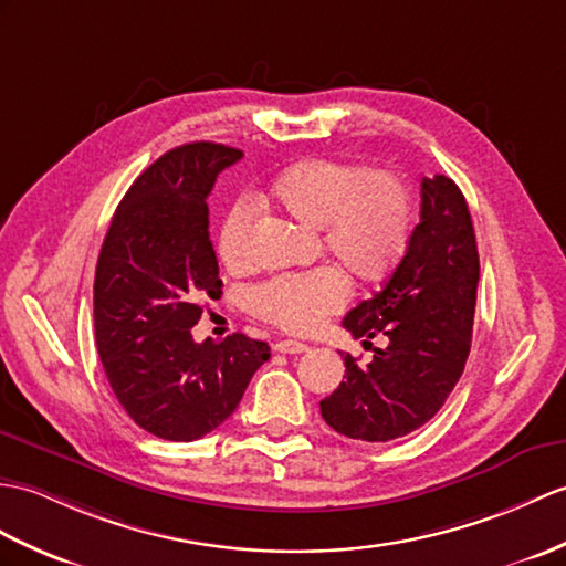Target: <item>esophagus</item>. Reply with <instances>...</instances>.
I'll list each match as a JSON object with an SVG mask.
<instances>
[{
  "mask_svg": "<svg viewBox=\"0 0 566 566\" xmlns=\"http://www.w3.org/2000/svg\"><path fill=\"white\" fill-rule=\"evenodd\" d=\"M274 349L282 354H304V352H308V345L298 343V339H280V343L274 345Z\"/></svg>",
  "mask_w": 566,
  "mask_h": 566,
  "instance_id": "1",
  "label": "esophagus"
}]
</instances>
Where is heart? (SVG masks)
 Returning a JSON list of instances; mask_svg holds the SVG:
<instances>
[{"instance_id":"1","label":"heart","mask_w":566,"mask_h":566,"mask_svg":"<svg viewBox=\"0 0 566 566\" xmlns=\"http://www.w3.org/2000/svg\"><path fill=\"white\" fill-rule=\"evenodd\" d=\"M272 197L298 221L323 229V243L347 270L364 280L386 274L402 258L412 233V207L402 182L386 174L333 161H301L274 180ZM255 205L241 197L219 231V258L227 270L251 265ZM349 282L335 268L282 274L255 286L248 304L260 318L292 333H313L327 315L347 304Z\"/></svg>"}]
</instances>
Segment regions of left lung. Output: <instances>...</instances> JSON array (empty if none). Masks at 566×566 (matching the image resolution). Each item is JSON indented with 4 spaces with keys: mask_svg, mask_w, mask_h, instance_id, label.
<instances>
[{
    "mask_svg": "<svg viewBox=\"0 0 566 566\" xmlns=\"http://www.w3.org/2000/svg\"><path fill=\"white\" fill-rule=\"evenodd\" d=\"M478 280L475 229L461 188L446 176L422 178V212L402 260L343 321L364 345L386 335L388 347H374L366 366L345 354V380L321 400L325 422L361 441H392L427 424L465 369Z\"/></svg>",
    "mask_w": 566,
    "mask_h": 566,
    "instance_id": "8db88e82",
    "label": "left lung"
}]
</instances>
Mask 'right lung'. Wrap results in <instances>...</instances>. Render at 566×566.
I'll return each mask as SVG.
<instances>
[{"label": "right lung", "instance_id": "right-lung-1", "mask_svg": "<svg viewBox=\"0 0 566 566\" xmlns=\"http://www.w3.org/2000/svg\"><path fill=\"white\" fill-rule=\"evenodd\" d=\"M243 151L214 142L170 149L117 205L96 265L94 331L105 378L123 410L166 441H195L227 422L268 343L229 335L197 345L205 298L221 296L209 241L217 176Z\"/></svg>", "mask_w": 566, "mask_h": 566}]
</instances>
